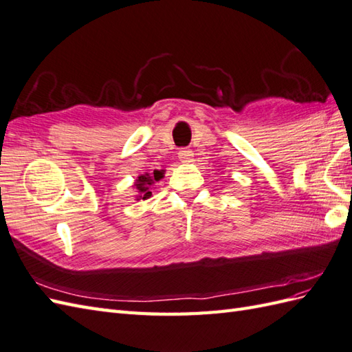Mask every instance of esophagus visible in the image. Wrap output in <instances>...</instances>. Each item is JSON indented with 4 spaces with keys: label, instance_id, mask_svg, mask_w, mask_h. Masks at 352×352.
I'll list each match as a JSON object with an SVG mask.
<instances>
[{
    "label": "esophagus",
    "instance_id": "1",
    "mask_svg": "<svg viewBox=\"0 0 352 352\" xmlns=\"http://www.w3.org/2000/svg\"><path fill=\"white\" fill-rule=\"evenodd\" d=\"M192 157H194V153H192L191 149L185 148L182 151H179V160H181L182 162H191Z\"/></svg>",
    "mask_w": 352,
    "mask_h": 352
}]
</instances>
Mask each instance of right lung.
Returning a JSON list of instances; mask_svg holds the SVG:
<instances>
[{
	"mask_svg": "<svg viewBox=\"0 0 352 352\" xmlns=\"http://www.w3.org/2000/svg\"><path fill=\"white\" fill-rule=\"evenodd\" d=\"M162 175H164V170H153L152 175L144 173V175L137 177L135 179V184H134V188L137 190V192L140 194L139 197H137V199H142V200L149 199V197L152 195L151 186L155 184V182H158L160 179L162 177Z\"/></svg>",
	"mask_w": 352,
	"mask_h": 352,
	"instance_id": "right-lung-1",
	"label": "right lung"
}]
</instances>
